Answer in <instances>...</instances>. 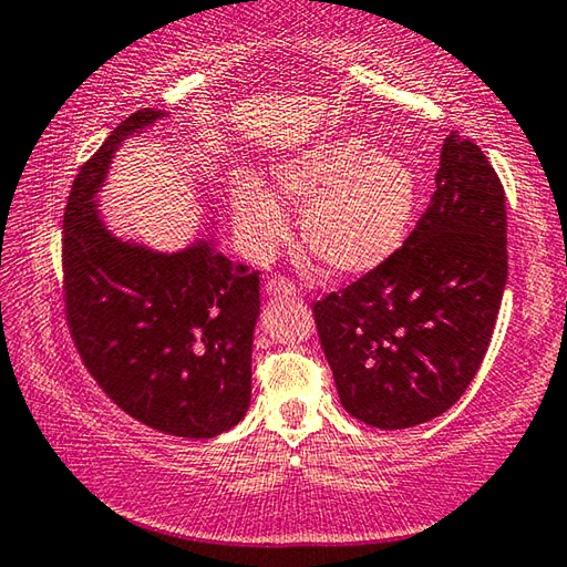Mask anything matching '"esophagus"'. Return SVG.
<instances>
[{
	"instance_id": "obj_1",
	"label": "esophagus",
	"mask_w": 567,
	"mask_h": 567,
	"mask_svg": "<svg viewBox=\"0 0 567 567\" xmlns=\"http://www.w3.org/2000/svg\"><path fill=\"white\" fill-rule=\"evenodd\" d=\"M265 290H267V295H272V297H290V295H297L295 282L287 280V277H280V275L270 277V280H267V285H265Z\"/></svg>"
}]
</instances>
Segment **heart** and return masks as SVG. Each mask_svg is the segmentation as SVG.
Returning a JSON list of instances; mask_svg holds the SVG:
<instances>
[{
  "instance_id": "1",
  "label": "heart",
  "mask_w": 567,
  "mask_h": 567,
  "mask_svg": "<svg viewBox=\"0 0 567 567\" xmlns=\"http://www.w3.org/2000/svg\"><path fill=\"white\" fill-rule=\"evenodd\" d=\"M275 193L300 213L302 240L334 275H367L404 243L416 208V178L406 161L359 136H339L275 168ZM240 238L257 255L280 248L290 220L262 181L233 185Z\"/></svg>"
}]
</instances>
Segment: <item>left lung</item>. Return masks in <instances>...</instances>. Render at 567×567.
<instances>
[{"mask_svg":"<svg viewBox=\"0 0 567 567\" xmlns=\"http://www.w3.org/2000/svg\"><path fill=\"white\" fill-rule=\"evenodd\" d=\"M506 280V193L486 153L454 131L404 245L312 307L342 406L384 431L444 414L486 357Z\"/></svg>","mask_w":567,"mask_h":567,"instance_id":"left-lung-1","label":"left lung"}]
</instances>
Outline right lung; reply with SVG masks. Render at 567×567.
I'll use <instances>...</instances> for the list:
<instances>
[{"instance_id": "add662e5", "label": "right lung", "mask_w": 567, "mask_h": 567, "mask_svg": "<svg viewBox=\"0 0 567 567\" xmlns=\"http://www.w3.org/2000/svg\"><path fill=\"white\" fill-rule=\"evenodd\" d=\"M161 116L131 113L71 185L61 235L66 324L81 362L118 409L163 434L210 439L250 406L260 272L208 243L173 255L123 243L94 200L121 141Z\"/></svg>"}]
</instances>
